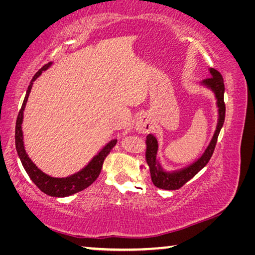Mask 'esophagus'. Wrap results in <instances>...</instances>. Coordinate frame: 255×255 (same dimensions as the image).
Returning a JSON list of instances; mask_svg holds the SVG:
<instances>
[{
	"mask_svg": "<svg viewBox=\"0 0 255 255\" xmlns=\"http://www.w3.org/2000/svg\"><path fill=\"white\" fill-rule=\"evenodd\" d=\"M135 129L136 131H138L139 133H147L149 131L150 127L145 119H138L135 125Z\"/></svg>",
	"mask_w": 255,
	"mask_h": 255,
	"instance_id": "obj_1",
	"label": "esophagus"
}]
</instances>
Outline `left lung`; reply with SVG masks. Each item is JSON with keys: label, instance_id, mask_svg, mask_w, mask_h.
<instances>
[{"label": "left lung", "instance_id": "8db88e82", "mask_svg": "<svg viewBox=\"0 0 255 255\" xmlns=\"http://www.w3.org/2000/svg\"><path fill=\"white\" fill-rule=\"evenodd\" d=\"M210 77L206 79L201 82L202 85L206 88L210 89L214 92L216 100H217V107H218V122L217 126H216V130L213 138H211L208 147L206 148L204 154L197 159L196 162L190 164L187 167L183 169L167 172L164 171L163 167L159 162L157 161V149L158 144L157 139L154 137L152 133H148L146 137V162H147L149 166L150 178L155 187L164 190H178L183 184L191 180L198 172L207 165L209 162L211 155L214 153V149L216 147V143H217V138L221 129L225 122V102H224V92H225V85H224V80L221 73L218 71L214 70V68H209Z\"/></svg>", "mask_w": 255, "mask_h": 255}]
</instances>
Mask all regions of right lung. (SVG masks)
Wrapping results in <instances>:
<instances>
[{
    "label": "right lung",
    "instance_id": "right-lung-1",
    "mask_svg": "<svg viewBox=\"0 0 255 255\" xmlns=\"http://www.w3.org/2000/svg\"><path fill=\"white\" fill-rule=\"evenodd\" d=\"M51 64L53 63L49 62L48 64H46L45 66H42L40 70L34 74V76L32 77V80L28 86L22 107H21L18 118H16L15 148L20 157V161L22 163V165L24 167L25 172L28 173L29 178L32 180V182L36 184L42 192L51 197H67L86 189L89 185H91L94 181L97 180V178L101 172L103 161H105L107 155L110 153L111 148L114 147L116 143H117V139H114L111 140L110 143H108L105 147L98 153V155H96V156L89 162V164L84 167V169H82L75 174L66 176V178H54V176L46 174L41 170L38 169L36 164L31 161V158L28 156V154L24 149L23 133H22V127H21V125H22V120H23V111L25 108V103L28 101V97H29L30 91H31L33 81H36L38 79V76H40L42 71H46Z\"/></svg>",
    "mask_w": 255,
    "mask_h": 255
}]
</instances>
